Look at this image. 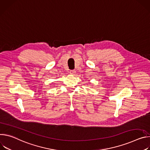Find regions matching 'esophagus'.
<instances>
[{
  "label": "esophagus",
  "instance_id": "1",
  "mask_svg": "<svg viewBox=\"0 0 150 150\" xmlns=\"http://www.w3.org/2000/svg\"><path fill=\"white\" fill-rule=\"evenodd\" d=\"M69 73H70V74H71V75H74V74L76 73V71H75V70H70Z\"/></svg>",
  "mask_w": 150,
  "mask_h": 150
}]
</instances>
